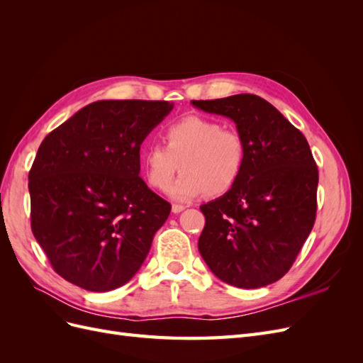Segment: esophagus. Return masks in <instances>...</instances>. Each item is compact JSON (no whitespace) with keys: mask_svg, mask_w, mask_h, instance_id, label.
Here are the masks:
<instances>
[{"mask_svg":"<svg viewBox=\"0 0 363 363\" xmlns=\"http://www.w3.org/2000/svg\"><path fill=\"white\" fill-rule=\"evenodd\" d=\"M184 211V206L182 204H172V213H180Z\"/></svg>","mask_w":363,"mask_h":363,"instance_id":"obj_1","label":"esophagus"}]
</instances>
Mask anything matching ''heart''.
Here are the masks:
<instances>
[{
  "instance_id": "heart-1",
  "label": "heart",
  "mask_w": 363,
  "mask_h": 363,
  "mask_svg": "<svg viewBox=\"0 0 363 363\" xmlns=\"http://www.w3.org/2000/svg\"><path fill=\"white\" fill-rule=\"evenodd\" d=\"M163 145L142 151L150 186L164 191L174 175L183 174L169 188L174 200L186 201L206 194L216 199L235 188L247 163V142L240 131L204 116H184L162 131Z\"/></svg>"
}]
</instances>
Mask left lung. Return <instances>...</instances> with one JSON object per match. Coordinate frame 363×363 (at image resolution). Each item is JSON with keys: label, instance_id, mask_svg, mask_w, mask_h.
Instances as JSON below:
<instances>
[{"label": "left lung", "instance_id": "1", "mask_svg": "<svg viewBox=\"0 0 363 363\" xmlns=\"http://www.w3.org/2000/svg\"><path fill=\"white\" fill-rule=\"evenodd\" d=\"M192 104L233 119L247 142V163L235 188L200 206L206 216L200 255L232 286H267L291 269L315 224L318 168L311 147L257 95Z\"/></svg>", "mask_w": 363, "mask_h": 363}]
</instances>
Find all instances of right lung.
Wrapping results in <instances>:
<instances>
[{"label": "right lung", "instance_id": "1", "mask_svg": "<svg viewBox=\"0 0 363 363\" xmlns=\"http://www.w3.org/2000/svg\"><path fill=\"white\" fill-rule=\"evenodd\" d=\"M168 101L87 104L42 140L28 172L31 232L60 277L107 292L139 271L171 204L139 177Z\"/></svg>", "mask_w": 363, "mask_h": 363}]
</instances>
